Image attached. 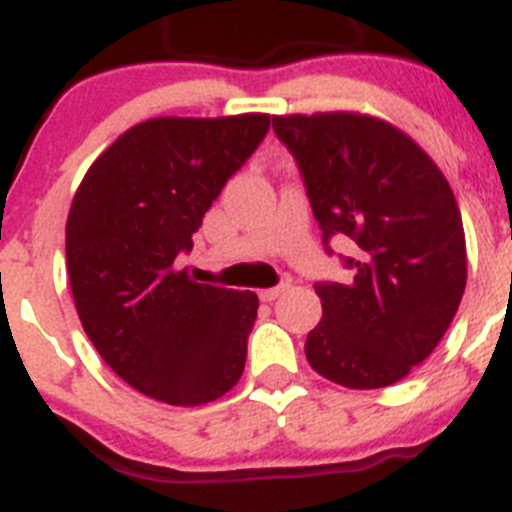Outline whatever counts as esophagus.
Returning a JSON list of instances; mask_svg holds the SVG:
<instances>
[{
  "label": "esophagus",
  "instance_id": "34e87169",
  "mask_svg": "<svg viewBox=\"0 0 512 512\" xmlns=\"http://www.w3.org/2000/svg\"><path fill=\"white\" fill-rule=\"evenodd\" d=\"M287 289H289V284H287V282L277 284V287L261 289V300H264V302H274V300H279V297H282L284 292H287Z\"/></svg>",
  "mask_w": 512,
  "mask_h": 512
}]
</instances>
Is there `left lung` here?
Returning <instances> with one entry per match:
<instances>
[{"label": "left lung", "instance_id": "left-lung-1", "mask_svg": "<svg viewBox=\"0 0 512 512\" xmlns=\"http://www.w3.org/2000/svg\"><path fill=\"white\" fill-rule=\"evenodd\" d=\"M295 158L323 246L346 235L354 277L315 282L323 320L307 333L310 366L351 390L408 377L431 356L467 287V246L446 176L413 140L354 112L271 117Z\"/></svg>", "mask_w": 512, "mask_h": 512}]
</instances>
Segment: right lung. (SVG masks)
<instances>
[{"mask_svg":"<svg viewBox=\"0 0 512 512\" xmlns=\"http://www.w3.org/2000/svg\"><path fill=\"white\" fill-rule=\"evenodd\" d=\"M269 125V115L140 122L71 202L66 264L81 325L112 372L153 400L205 405L241 379L259 297L194 282L174 261Z\"/></svg>","mask_w":512,"mask_h":512,"instance_id":"obj_1","label":"right lung"}]
</instances>
